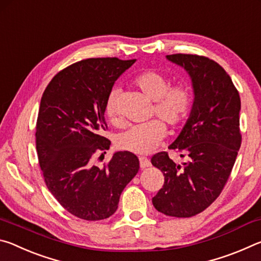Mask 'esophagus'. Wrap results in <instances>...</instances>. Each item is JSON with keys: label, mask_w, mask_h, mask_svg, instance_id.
Returning <instances> with one entry per match:
<instances>
[{"label": "esophagus", "mask_w": 261, "mask_h": 261, "mask_svg": "<svg viewBox=\"0 0 261 261\" xmlns=\"http://www.w3.org/2000/svg\"><path fill=\"white\" fill-rule=\"evenodd\" d=\"M139 163H140L141 169H144V168H147V167L151 166V161H149L146 156H139Z\"/></svg>", "instance_id": "34e87169"}]
</instances>
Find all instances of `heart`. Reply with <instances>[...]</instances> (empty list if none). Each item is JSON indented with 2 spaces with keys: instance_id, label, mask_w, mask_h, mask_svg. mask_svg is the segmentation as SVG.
Returning <instances> with one entry per match:
<instances>
[{
  "instance_id": "b5f03b06",
  "label": "heart",
  "mask_w": 261,
  "mask_h": 261,
  "mask_svg": "<svg viewBox=\"0 0 261 261\" xmlns=\"http://www.w3.org/2000/svg\"><path fill=\"white\" fill-rule=\"evenodd\" d=\"M135 84L140 91L154 101L153 114L167 122L169 125H178L191 112L193 92L187 83H177L169 86L168 79L163 74L153 70L139 73L135 78ZM118 90L110 91L105 105V113L110 121L117 118ZM167 135L165 123L152 120L146 123L132 125L117 137V146L123 151L146 154L152 152Z\"/></svg>"
}]
</instances>
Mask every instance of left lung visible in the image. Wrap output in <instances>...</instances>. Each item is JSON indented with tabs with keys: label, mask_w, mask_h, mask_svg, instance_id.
<instances>
[{
	"label": "left lung",
	"mask_w": 261,
	"mask_h": 261,
	"mask_svg": "<svg viewBox=\"0 0 261 261\" xmlns=\"http://www.w3.org/2000/svg\"><path fill=\"white\" fill-rule=\"evenodd\" d=\"M167 59L187 70L192 81L191 114L169 146L189 161L179 166L167 152L154 154L151 162L165 183L152 202L165 215L190 218L220 196L230 176L242 143L241 98L226 70L208 57L173 54Z\"/></svg>",
	"instance_id": "1"
}]
</instances>
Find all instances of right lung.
Returning a JSON list of instances; mask_svg holds the SVG:
<instances>
[{
  "mask_svg": "<svg viewBox=\"0 0 261 261\" xmlns=\"http://www.w3.org/2000/svg\"><path fill=\"white\" fill-rule=\"evenodd\" d=\"M135 62L117 57L76 62L56 73L42 94L35 127L39 165L50 193L79 219L112 216L139 170L138 158L127 151L116 152L103 167L95 163L96 154L110 146L102 136L108 129L106 100Z\"/></svg>",
  "mask_w": 261,
  "mask_h": 261,
  "instance_id": "obj_1",
  "label": "right lung"
}]
</instances>
